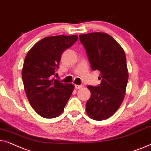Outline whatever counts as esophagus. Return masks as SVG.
I'll use <instances>...</instances> for the list:
<instances>
[{"label": "esophagus", "mask_w": 151, "mask_h": 151, "mask_svg": "<svg viewBox=\"0 0 151 151\" xmlns=\"http://www.w3.org/2000/svg\"><path fill=\"white\" fill-rule=\"evenodd\" d=\"M83 87V86L82 85H75L74 86V88H76V89H80V88H81Z\"/></svg>", "instance_id": "obj_1"}]
</instances>
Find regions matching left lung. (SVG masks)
<instances>
[{
    "label": "left lung",
    "instance_id": "left-lung-1",
    "mask_svg": "<svg viewBox=\"0 0 151 151\" xmlns=\"http://www.w3.org/2000/svg\"><path fill=\"white\" fill-rule=\"evenodd\" d=\"M92 70L101 72L99 86H88L91 96L86 104L92 119H108L119 109L124 99L128 80L125 52L111 36L104 32L79 35Z\"/></svg>",
    "mask_w": 151,
    "mask_h": 151
}]
</instances>
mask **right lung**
Returning <instances> with one entry per match:
<instances>
[{"mask_svg":"<svg viewBox=\"0 0 151 151\" xmlns=\"http://www.w3.org/2000/svg\"><path fill=\"white\" fill-rule=\"evenodd\" d=\"M77 35L52 36L37 42L27 52L22 69L24 89L33 109L47 119L57 117L74 90L72 83L52 78L61 55L77 41Z\"/></svg>","mask_w":151,"mask_h":151,"instance_id":"add662e5","label":"right lung"}]
</instances>
